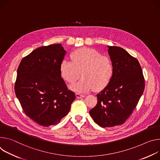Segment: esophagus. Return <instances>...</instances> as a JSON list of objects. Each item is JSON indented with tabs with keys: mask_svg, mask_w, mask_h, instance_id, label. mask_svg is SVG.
<instances>
[{
	"mask_svg": "<svg viewBox=\"0 0 160 160\" xmlns=\"http://www.w3.org/2000/svg\"><path fill=\"white\" fill-rule=\"evenodd\" d=\"M76 97L78 98H83V97H85V95H82V94H81V93H76Z\"/></svg>",
	"mask_w": 160,
	"mask_h": 160,
	"instance_id": "34e87169",
	"label": "esophagus"
}]
</instances>
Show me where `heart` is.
Wrapping results in <instances>:
<instances>
[{"label": "heart", "mask_w": 160, "mask_h": 160, "mask_svg": "<svg viewBox=\"0 0 160 160\" xmlns=\"http://www.w3.org/2000/svg\"><path fill=\"white\" fill-rule=\"evenodd\" d=\"M71 60L64 58L61 62L60 70L63 79L69 84L75 83L81 77L83 78L71 86V90L78 93H85L103 89L110 82L114 65L111 59L90 48H80L73 51Z\"/></svg>", "instance_id": "b5f03b06"}]
</instances>
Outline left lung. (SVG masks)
Listing matches in <instances>:
<instances>
[{
    "label": "left lung",
    "mask_w": 160,
    "mask_h": 160,
    "mask_svg": "<svg viewBox=\"0 0 160 160\" xmlns=\"http://www.w3.org/2000/svg\"><path fill=\"white\" fill-rule=\"evenodd\" d=\"M114 65L112 79L97 94V103L90 111L94 121L103 128L120 125L133 113L145 88L142 70L137 59L122 48L109 46Z\"/></svg>",
    "instance_id": "left-lung-1"
}]
</instances>
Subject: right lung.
Instances as JSON below:
<instances>
[{
    "label": "right lung",
    "mask_w": 160,
    "mask_h": 160,
    "mask_svg": "<svg viewBox=\"0 0 160 160\" xmlns=\"http://www.w3.org/2000/svg\"><path fill=\"white\" fill-rule=\"evenodd\" d=\"M65 52L60 44L42 46L25 57L18 68L15 94L25 114L42 127L59 123L76 98L60 70Z\"/></svg>",
    "instance_id": "right-lung-1"
}]
</instances>
